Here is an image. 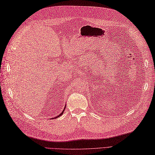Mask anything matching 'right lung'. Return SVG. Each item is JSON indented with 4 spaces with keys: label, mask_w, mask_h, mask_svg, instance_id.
<instances>
[{
    "label": "right lung",
    "mask_w": 155,
    "mask_h": 155,
    "mask_svg": "<svg viewBox=\"0 0 155 155\" xmlns=\"http://www.w3.org/2000/svg\"><path fill=\"white\" fill-rule=\"evenodd\" d=\"M65 108H66V107H64V109H65ZM64 110H63V111H62V112H61V114H59V115H58V116L57 117H55V118H58V117H59V116H61V115H62V114H63V112H64Z\"/></svg>",
    "instance_id": "add662e5"
}]
</instances>
